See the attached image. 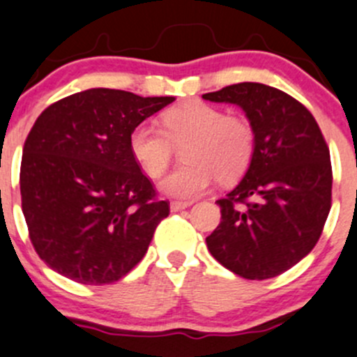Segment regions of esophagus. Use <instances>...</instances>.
I'll use <instances>...</instances> for the list:
<instances>
[{"instance_id": "obj_1", "label": "esophagus", "mask_w": 357, "mask_h": 357, "mask_svg": "<svg viewBox=\"0 0 357 357\" xmlns=\"http://www.w3.org/2000/svg\"><path fill=\"white\" fill-rule=\"evenodd\" d=\"M190 201H172L170 204V210L172 211H180V210H185V208L190 206Z\"/></svg>"}]
</instances>
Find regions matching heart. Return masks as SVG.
Here are the masks:
<instances>
[{
	"instance_id": "b5f03b06",
	"label": "heart",
	"mask_w": 357,
	"mask_h": 357,
	"mask_svg": "<svg viewBox=\"0 0 357 357\" xmlns=\"http://www.w3.org/2000/svg\"><path fill=\"white\" fill-rule=\"evenodd\" d=\"M161 130L153 123H139L130 132L128 147L140 170L149 177L163 175L174 146L183 144V167L161 180L163 194L192 199L215 180L234 182L248 170L257 147V132L246 116L225 114L206 102H187L161 116Z\"/></svg>"
}]
</instances>
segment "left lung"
I'll list each match as a JSON object with an SVG mask.
<instances>
[{"label": "left lung", "mask_w": 357, "mask_h": 357, "mask_svg": "<svg viewBox=\"0 0 357 357\" xmlns=\"http://www.w3.org/2000/svg\"><path fill=\"white\" fill-rule=\"evenodd\" d=\"M203 98L239 105L257 132L245 177L217 201L222 220L206 238L208 250L245 280L280 276L323 232L331 208L330 149L314 116L278 88L238 83Z\"/></svg>", "instance_id": "obj_1"}]
</instances>
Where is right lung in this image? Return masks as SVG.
I'll return each instance as SVG.
<instances>
[{
    "instance_id": "right-lung-1",
    "label": "right lung",
    "mask_w": 357,
    "mask_h": 357,
    "mask_svg": "<svg viewBox=\"0 0 357 357\" xmlns=\"http://www.w3.org/2000/svg\"><path fill=\"white\" fill-rule=\"evenodd\" d=\"M174 100L91 88L36 119L24 144L20 196L31 243L55 273L98 287L121 280L146 255L170 203L156 197L128 137Z\"/></svg>"
}]
</instances>
